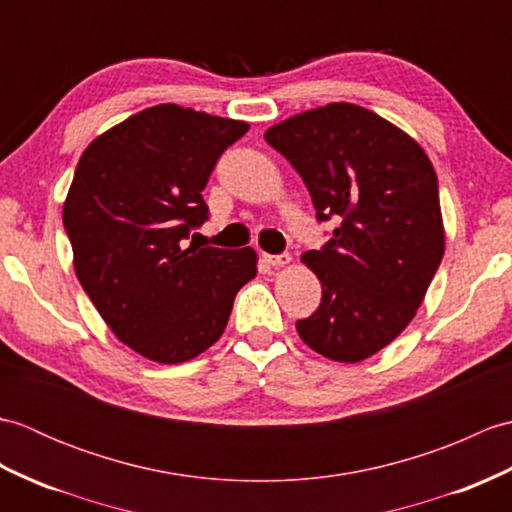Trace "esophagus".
I'll list each match as a JSON object with an SVG mask.
<instances>
[{
  "mask_svg": "<svg viewBox=\"0 0 512 512\" xmlns=\"http://www.w3.org/2000/svg\"><path fill=\"white\" fill-rule=\"evenodd\" d=\"M264 262L268 266H275V268H281V266H288L292 262L290 255H268L264 253Z\"/></svg>",
  "mask_w": 512,
  "mask_h": 512,
  "instance_id": "34e87169",
  "label": "esophagus"
}]
</instances>
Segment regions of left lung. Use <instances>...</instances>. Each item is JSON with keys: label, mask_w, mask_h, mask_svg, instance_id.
I'll use <instances>...</instances> for the list:
<instances>
[{"label": "left lung", "mask_w": 512, "mask_h": 512, "mask_svg": "<svg viewBox=\"0 0 512 512\" xmlns=\"http://www.w3.org/2000/svg\"><path fill=\"white\" fill-rule=\"evenodd\" d=\"M312 195L334 237L301 262L319 277L317 312L297 321L308 347L358 363L416 317L444 255L438 178L407 132L354 103H330L266 129Z\"/></svg>", "instance_id": "obj_1"}]
</instances>
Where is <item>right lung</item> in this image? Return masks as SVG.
<instances>
[{"mask_svg": "<svg viewBox=\"0 0 512 512\" xmlns=\"http://www.w3.org/2000/svg\"><path fill=\"white\" fill-rule=\"evenodd\" d=\"M248 123L162 103L96 136L76 165L63 226L83 290L121 343L154 363L191 361L220 339L257 253L184 248L202 191Z\"/></svg>", "mask_w": 512, "mask_h": 512, "instance_id": "1", "label": "right lung"}]
</instances>
